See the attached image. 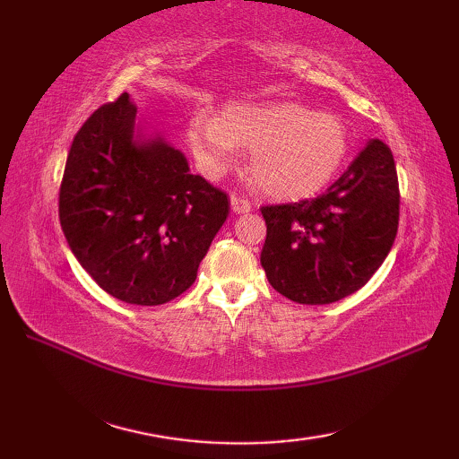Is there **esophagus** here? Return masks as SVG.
<instances>
[{"label":"esophagus","instance_id":"esophagus-1","mask_svg":"<svg viewBox=\"0 0 459 459\" xmlns=\"http://www.w3.org/2000/svg\"><path fill=\"white\" fill-rule=\"evenodd\" d=\"M230 209H232V212L242 214V212H250L252 204L248 199L240 197V195H230Z\"/></svg>","mask_w":459,"mask_h":459}]
</instances>
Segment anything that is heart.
I'll return each mask as SVG.
<instances>
[{
    "mask_svg": "<svg viewBox=\"0 0 459 459\" xmlns=\"http://www.w3.org/2000/svg\"><path fill=\"white\" fill-rule=\"evenodd\" d=\"M187 140L209 178H219L250 150L248 173L256 189L276 201L316 195L333 179L349 152L343 120L298 102L229 104L217 118L195 114Z\"/></svg>",
    "mask_w": 459,
    "mask_h": 459,
    "instance_id": "1",
    "label": "heart"
}]
</instances>
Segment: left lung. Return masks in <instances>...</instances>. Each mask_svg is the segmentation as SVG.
Returning a JSON list of instances; mask_svg holds the SVG:
<instances>
[{"label":"left lung","mask_w":459,"mask_h":459,"mask_svg":"<svg viewBox=\"0 0 459 459\" xmlns=\"http://www.w3.org/2000/svg\"><path fill=\"white\" fill-rule=\"evenodd\" d=\"M398 204L393 152L370 140L319 197L262 207L260 262L272 288L306 306L355 294L393 248Z\"/></svg>","instance_id":"left-lung-1"}]
</instances>
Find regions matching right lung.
I'll return each mask as SVG.
<instances>
[{"instance_id": "1", "label": "right lung", "mask_w": 459, "mask_h": 459, "mask_svg": "<svg viewBox=\"0 0 459 459\" xmlns=\"http://www.w3.org/2000/svg\"><path fill=\"white\" fill-rule=\"evenodd\" d=\"M128 92L100 106L68 152L58 219L81 266L126 304L161 306L197 278L229 217V195L155 138L134 142Z\"/></svg>"}]
</instances>
